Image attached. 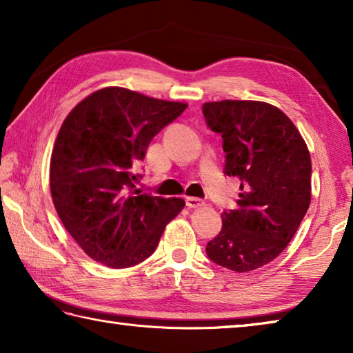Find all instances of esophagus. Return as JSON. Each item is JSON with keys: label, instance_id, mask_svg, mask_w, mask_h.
<instances>
[{"label": "esophagus", "instance_id": "1", "mask_svg": "<svg viewBox=\"0 0 353 353\" xmlns=\"http://www.w3.org/2000/svg\"><path fill=\"white\" fill-rule=\"evenodd\" d=\"M185 202H187L188 208H199L202 205H205L204 201L199 198H194V196H188V198H185Z\"/></svg>", "mask_w": 353, "mask_h": 353}]
</instances>
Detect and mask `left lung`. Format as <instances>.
Wrapping results in <instances>:
<instances>
[{"label":"left lung","instance_id":"1","mask_svg":"<svg viewBox=\"0 0 353 353\" xmlns=\"http://www.w3.org/2000/svg\"><path fill=\"white\" fill-rule=\"evenodd\" d=\"M207 126L223 139L224 174L240 181L235 210L207 244L213 263L254 271L288 246L312 201V160L305 141L282 110L260 101L202 105Z\"/></svg>","mask_w":353,"mask_h":353}]
</instances>
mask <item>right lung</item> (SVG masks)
<instances>
[{"label":"right lung","instance_id":"obj_1","mask_svg":"<svg viewBox=\"0 0 353 353\" xmlns=\"http://www.w3.org/2000/svg\"><path fill=\"white\" fill-rule=\"evenodd\" d=\"M187 109L128 88L107 87L65 118L51 154V196L65 229L88 256L129 268L154 254L185 205L137 188L149 143Z\"/></svg>","mask_w":353,"mask_h":353}]
</instances>
